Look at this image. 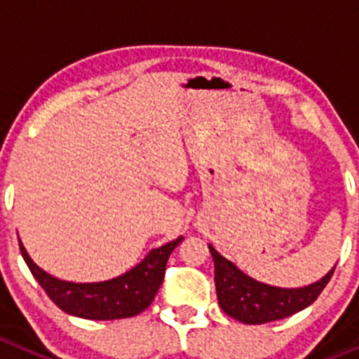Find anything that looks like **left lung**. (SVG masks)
<instances>
[{
	"label": "left lung",
	"mask_w": 359,
	"mask_h": 359,
	"mask_svg": "<svg viewBox=\"0 0 359 359\" xmlns=\"http://www.w3.org/2000/svg\"><path fill=\"white\" fill-rule=\"evenodd\" d=\"M209 250L214 260L217 303L226 316L244 324L273 323L304 310L320 296L337 267L308 287L280 289L244 274L230 260L221 257L212 244H209Z\"/></svg>",
	"instance_id": "left-lung-1"
}]
</instances>
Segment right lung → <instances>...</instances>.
Returning <instances> with one entry per match:
<instances>
[{
	"mask_svg": "<svg viewBox=\"0 0 359 359\" xmlns=\"http://www.w3.org/2000/svg\"><path fill=\"white\" fill-rule=\"evenodd\" d=\"M184 237L152 250L142 262L126 274L99 283H72L51 276L40 269L19 241L22 259L29 271L46 290L49 299L74 317L90 320H115L127 319L142 313L154 301L172 251L182 243Z\"/></svg>",
	"mask_w": 359,
	"mask_h": 359,
	"instance_id": "obj_1",
	"label": "right lung"
}]
</instances>
